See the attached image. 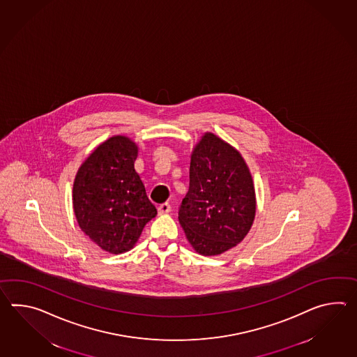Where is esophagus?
I'll return each mask as SVG.
<instances>
[{"label":"esophagus","mask_w":357,"mask_h":357,"mask_svg":"<svg viewBox=\"0 0 357 357\" xmlns=\"http://www.w3.org/2000/svg\"><path fill=\"white\" fill-rule=\"evenodd\" d=\"M170 210H172V206H170V204H167V202H164V204H161V205L158 207V211H159L160 215L167 214V213H170Z\"/></svg>","instance_id":"34e87169"}]
</instances>
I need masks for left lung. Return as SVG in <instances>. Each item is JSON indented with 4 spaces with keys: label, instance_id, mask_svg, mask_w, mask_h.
<instances>
[{
    "label": "left lung",
    "instance_id": "obj_1",
    "mask_svg": "<svg viewBox=\"0 0 357 357\" xmlns=\"http://www.w3.org/2000/svg\"><path fill=\"white\" fill-rule=\"evenodd\" d=\"M256 214L255 187L242 155L214 133H205L190 156V190L179 222L190 246L220 255L246 237Z\"/></svg>",
    "mask_w": 357,
    "mask_h": 357
}]
</instances>
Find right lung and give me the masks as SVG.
<instances>
[{
    "label": "right lung",
    "instance_id": "right-lung-1",
    "mask_svg": "<svg viewBox=\"0 0 357 357\" xmlns=\"http://www.w3.org/2000/svg\"><path fill=\"white\" fill-rule=\"evenodd\" d=\"M138 147L114 135L80 165L73 185V207L80 229L110 254L135 247L143 228L158 215L135 169Z\"/></svg>",
    "mask_w": 357,
    "mask_h": 357
}]
</instances>
